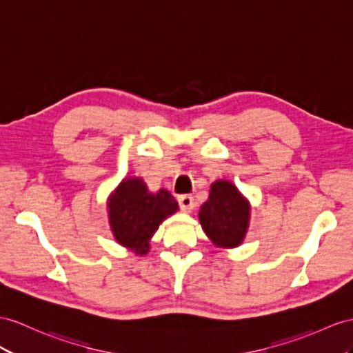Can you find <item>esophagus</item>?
I'll return each mask as SVG.
<instances>
[{
  "mask_svg": "<svg viewBox=\"0 0 353 353\" xmlns=\"http://www.w3.org/2000/svg\"><path fill=\"white\" fill-rule=\"evenodd\" d=\"M179 205H180V209H182L183 212H191L194 209V205H195L194 196L191 194L180 195L179 196Z\"/></svg>",
  "mask_w": 353,
  "mask_h": 353,
  "instance_id": "1",
  "label": "esophagus"
}]
</instances>
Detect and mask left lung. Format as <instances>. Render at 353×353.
<instances>
[{"instance_id": "1", "label": "left lung", "mask_w": 353, "mask_h": 353, "mask_svg": "<svg viewBox=\"0 0 353 353\" xmlns=\"http://www.w3.org/2000/svg\"><path fill=\"white\" fill-rule=\"evenodd\" d=\"M204 232L214 245L236 248L245 239L249 227V204L227 180L212 185L209 200L200 209Z\"/></svg>"}]
</instances>
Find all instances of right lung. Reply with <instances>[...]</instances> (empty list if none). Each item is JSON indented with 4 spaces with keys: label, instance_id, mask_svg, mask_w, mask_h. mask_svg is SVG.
Segmentation results:
<instances>
[{
    "label": "right lung",
    "instance_id": "right-lung-1",
    "mask_svg": "<svg viewBox=\"0 0 353 353\" xmlns=\"http://www.w3.org/2000/svg\"><path fill=\"white\" fill-rule=\"evenodd\" d=\"M177 209L174 196L165 189L150 194L141 179H128L108 203V219L117 243L144 255L159 223Z\"/></svg>",
    "mask_w": 353,
    "mask_h": 353
}]
</instances>
